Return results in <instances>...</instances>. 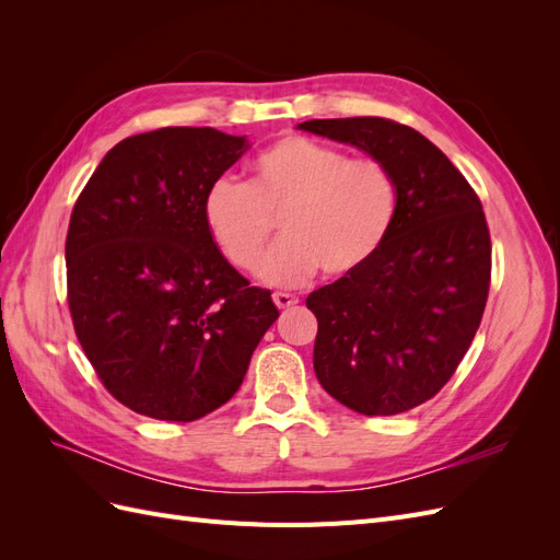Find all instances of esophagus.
Returning a JSON list of instances; mask_svg holds the SVG:
<instances>
[{
	"label": "esophagus",
	"mask_w": 560,
	"mask_h": 560,
	"mask_svg": "<svg viewBox=\"0 0 560 560\" xmlns=\"http://www.w3.org/2000/svg\"><path fill=\"white\" fill-rule=\"evenodd\" d=\"M273 303H276L278 308H292V306H296L299 299L292 296V294H287V292H276L273 294Z\"/></svg>",
	"instance_id": "1"
}]
</instances>
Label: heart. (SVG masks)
<instances>
[{
	"mask_svg": "<svg viewBox=\"0 0 560 560\" xmlns=\"http://www.w3.org/2000/svg\"><path fill=\"white\" fill-rule=\"evenodd\" d=\"M399 208L393 173L376 159H348L299 135L266 147L247 184L214 179L202 196V222L219 252L241 270L259 264L278 217L280 238L259 266L273 287H296L315 270L358 273L387 241Z\"/></svg>",
	"mask_w": 560,
	"mask_h": 560,
	"instance_id": "b5f03b06",
	"label": "heart"
}]
</instances>
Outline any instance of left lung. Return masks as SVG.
<instances>
[{
    "label": "left lung",
    "instance_id": "obj_1",
    "mask_svg": "<svg viewBox=\"0 0 560 560\" xmlns=\"http://www.w3.org/2000/svg\"><path fill=\"white\" fill-rule=\"evenodd\" d=\"M296 128L362 149L397 182V217L376 257L311 292L306 306L317 317L319 385L358 413H404L448 383L481 325L490 284L481 200L409 126L354 116Z\"/></svg>",
    "mask_w": 560,
    "mask_h": 560
}]
</instances>
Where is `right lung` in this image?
Masks as SVG:
<instances>
[{"label": "right lung", "instance_id": "1", "mask_svg": "<svg viewBox=\"0 0 560 560\" xmlns=\"http://www.w3.org/2000/svg\"><path fill=\"white\" fill-rule=\"evenodd\" d=\"M249 142L159 128L107 151L67 231V301L79 343L135 413L191 422L226 404L278 319L202 222L208 186Z\"/></svg>", "mask_w": 560, "mask_h": 560}]
</instances>
